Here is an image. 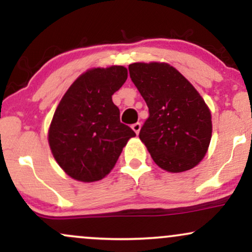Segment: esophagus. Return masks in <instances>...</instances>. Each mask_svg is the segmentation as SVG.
I'll return each mask as SVG.
<instances>
[{
	"instance_id": "1",
	"label": "esophagus",
	"mask_w": 252,
	"mask_h": 252,
	"mask_svg": "<svg viewBox=\"0 0 252 252\" xmlns=\"http://www.w3.org/2000/svg\"><path fill=\"white\" fill-rule=\"evenodd\" d=\"M131 128H132V130H134V131L136 132V134H138V132H140V130H141V123L140 122H137V123H134L131 126Z\"/></svg>"
}]
</instances>
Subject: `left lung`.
Masks as SVG:
<instances>
[{"label": "left lung", "mask_w": 252, "mask_h": 252, "mask_svg": "<svg viewBox=\"0 0 252 252\" xmlns=\"http://www.w3.org/2000/svg\"><path fill=\"white\" fill-rule=\"evenodd\" d=\"M129 74L149 109L140 138L153 160L173 173L193 168L206 154L212 135L204 99L168 63H135Z\"/></svg>", "instance_id": "left-lung-1"}]
</instances>
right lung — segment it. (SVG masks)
I'll return each instance as SVG.
<instances>
[{
	"label": "right lung",
	"mask_w": 252,
	"mask_h": 252,
	"mask_svg": "<svg viewBox=\"0 0 252 252\" xmlns=\"http://www.w3.org/2000/svg\"><path fill=\"white\" fill-rule=\"evenodd\" d=\"M128 78L123 66L94 68L70 86L52 120L48 142L66 174L92 182L103 179L116 164L123 147L136 135L121 123L112 94Z\"/></svg>",
	"instance_id": "add662e5"
}]
</instances>
